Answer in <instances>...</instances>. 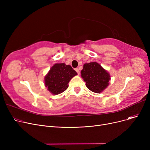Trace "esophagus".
I'll list each match as a JSON object with an SVG mask.
<instances>
[{"label":"esophagus","mask_w":150,"mask_h":150,"mask_svg":"<svg viewBox=\"0 0 150 150\" xmlns=\"http://www.w3.org/2000/svg\"><path fill=\"white\" fill-rule=\"evenodd\" d=\"M75 71H76V72H77V74H78V75H79L80 74V70H79V69H78V68H75Z\"/></svg>","instance_id":"1"}]
</instances>
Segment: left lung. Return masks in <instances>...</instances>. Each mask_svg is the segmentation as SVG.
Masks as SVG:
<instances>
[{
	"mask_svg": "<svg viewBox=\"0 0 150 150\" xmlns=\"http://www.w3.org/2000/svg\"><path fill=\"white\" fill-rule=\"evenodd\" d=\"M81 75L86 86L93 92L100 93L109 85V74L97 62L86 63L81 71Z\"/></svg>",
	"mask_w": 150,
	"mask_h": 150,
	"instance_id": "8db88e82",
	"label": "left lung"
}]
</instances>
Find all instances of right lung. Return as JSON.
Listing matches in <instances>:
<instances>
[{"mask_svg": "<svg viewBox=\"0 0 150 150\" xmlns=\"http://www.w3.org/2000/svg\"><path fill=\"white\" fill-rule=\"evenodd\" d=\"M77 75L70 65L65 63L54 64L45 76V87L53 95H58L65 91L69 87V83L72 78Z\"/></svg>", "mask_w": 150, "mask_h": 150, "instance_id": "1", "label": "right lung"}]
</instances>
